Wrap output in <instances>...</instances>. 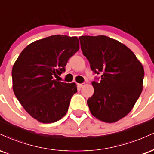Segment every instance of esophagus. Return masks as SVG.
<instances>
[{
	"mask_svg": "<svg viewBox=\"0 0 154 154\" xmlns=\"http://www.w3.org/2000/svg\"><path fill=\"white\" fill-rule=\"evenodd\" d=\"M85 83H81V84H78V85H77V86H78L79 88H82V87L85 86Z\"/></svg>",
	"mask_w": 154,
	"mask_h": 154,
	"instance_id": "obj_1",
	"label": "esophagus"
}]
</instances>
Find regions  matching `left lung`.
<instances>
[{
    "label": "left lung",
    "instance_id": "left-lung-1",
    "mask_svg": "<svg viewBox=\"0 0 154 154\" xmlns=\"http://www.w3.org/2000/svg\"><path fill=\"white\" fill-rule=\"evenodd\" d=\"M83 55L100 75L92 82L94 94L87 101L97 119L115 123L127 116L143 90L144 69L126 46L105 36L79 37Z\"/></svg>",
    "mask_w": 154,
    "mask_h": 154
}]
</instances>
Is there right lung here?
I'll return each instance as SVG.
<instances>
[{"label": "right lung", "mask_w": 154, "mask_h": 154, "mask_svg": "<svg viewBox=\"0 0 154 154\" xmlns=\"http://www.w3.org/2000/svg\"><path fill=\"white\" fill-rule=\"evenodd\" d=\"M79 49L77 37L54 35L28 45L15 62V95L28 113L41 123H54L67 112L77 85L59 82L54 77L65 72L68 60Z\"/></svg>", "instance_id": "obj_1"}]
</instances>
